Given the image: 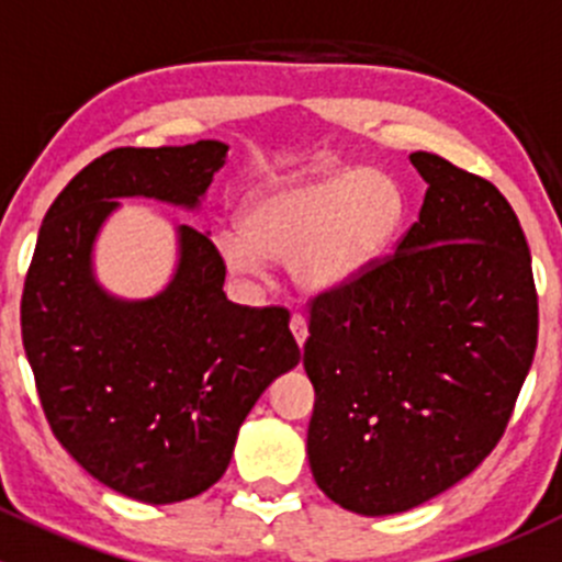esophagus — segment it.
<instances>
[{
  "label": "esophagus",
  "mask_w": 562,
  "mask_h": 562,
  "mask_svg": "<svg viewBox=\"0 0 562 562\" xmlns=\"http://www.w3.org/2000/svg\"><path fill=\"white\" fill-rule=\"evenodd\" d=\"M291 331L293 337H296L299 348H304V342H307V321H304V315H293L291 317Z\"/></svg>",
  "instance_id": "34e87169"
}]
</instances>
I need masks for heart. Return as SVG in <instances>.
<instances>
[{
    "mask_svg": "<svg viewBox=\"0 0 562 562\" xmlns=\"http://www.w3.org/2000/svg\"><path fill=\"white\" fill-rule=\"evenodd\" d=\"M407 220L405 187L381 168L291 176L241 203V228L214 234L231 274L260 280L266 260L288 263L307 293L350 285L394 247Z\"/></svg>",
    "mask_w": 562,
    "mask_h": 562,
    "instance_id": "1",
    "label": "heart"
}]
</instances>
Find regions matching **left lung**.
<instances>
[{"label":"left lung","mask_w":562,"mask_h":562,"mask_svg":"<svg viewBox=\"0 0 562 562\" xmlns=\"http://www.w3.org/2000/svg\"><path fill=\"white\" fill-rule=\"evenodd\" d=\"M411 162L427 181L418 223L394 255L310 302V468L361 517L411 512L490 457L538 339L512 203L443 157Z\"/></svg>","instance_id":"1"}]
</instances>
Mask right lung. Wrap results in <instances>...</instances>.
Instances as JSON below:
<instances>
[{"label":"right lung","mask_w":562,"mask_h":562,"mask_svg":"<svg viewBox=\"0 0 562 562\" xmlns=\"http://www.w3.org/2000/svg\"><path fill=\"white\" fill-rule=\"evenodd\" d=\"M225 157L223 140H198L89 162L45 212L21 299L56 440L100 484L151 506L217 484L258 396L302 359L288 310L228 302L217 247L190 225H176L179 258L157 296H113L94 274L119 198L195 212Z\"/></svg>","instance_id":"1"}]
</instances>
